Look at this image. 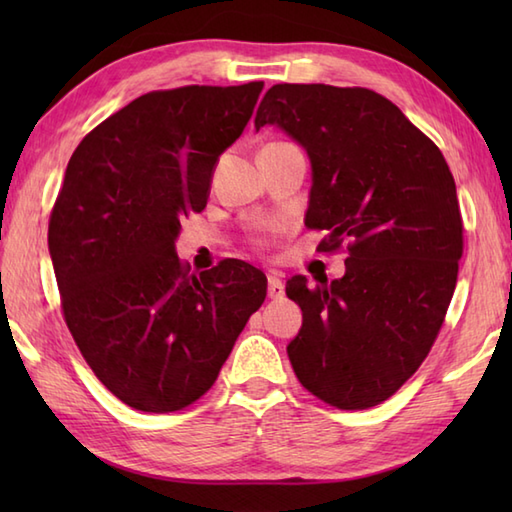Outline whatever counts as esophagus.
Masks as SVG:
<instances>
[{
	"label": "esophagus",
	"instance_id": "obj_1",
	"mask_svg": "<svg viewBox=\"0 0 512 512\" xmlns=\"http://www.w3.org/2000/svg\"><path fill=\"white\" fill-rule=\"evenodd\" d=\"M286 288L281 284V279L277 275H268V297L270 299H284Z\"/></svg>",
	"mask_w": 512,
	"mask_h": 512
}]
</instances>
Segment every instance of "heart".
Here are the masks:
<instances>
[{"label":"heart","instance_id":"heart-1","mask_svg":"<svg viewBox=\"0 0 512 512\" xmlns=\"http://www.w3.org/2000/svg\"><path fill=\"white\" fill-rule=\"evenodd\" d=\"M255 242H257L259 246H262V244H266V239H264V237H257V239H255Z\"/></svg>","mask_w":512,"mask_h":512}]
</instances>
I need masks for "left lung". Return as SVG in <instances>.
Instances as JSON below:
<instances>
[{
  "label": "left lung",
  "mask_w": 512,
  "mask_h": 512,
  "mask_svg": "<svg viewBox=\"0 0 512 512\" xmlns=\"http://www.w3.org/2000/svg\"><path fill=\"white\" fill-rule=\"evenodd\" d=\"M264 125L308 151L319 250H347L341 279H288L303 312L292 369L336 409L376 407L416 374L447 317L464 250L455 180L436 143L374 90L279 83L257 107Z\"/></svg>",
  "instance_id": "obj_1"
}]
</instances>
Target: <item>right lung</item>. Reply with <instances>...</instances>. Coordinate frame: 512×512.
Returning <instances> with one entry per match:
<instances>
[{
    "label": "right lung",
    "instance_id": "add662e5",
    "mask_svg": "<svg viewBox=\"0 0 512 512\" xmlns=\"http://www.w3.org/2000/svg\"><path fill=\"white\" fill-rule=\"evenodd\" d=\"M264 81L138 96L85 136L52 206L48 246L63 319L96 378L149 413L189 407L215 383L266 275L224 259L191 275L180 217L200 213L217 158Z\"/></svg>",
    "mask_w": 512,
    "mask_h": 512
}]
</instances>
